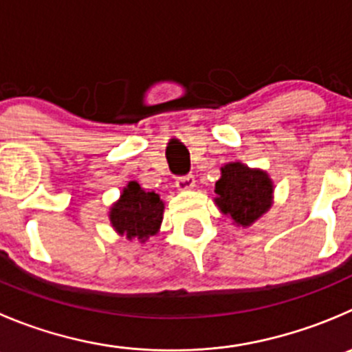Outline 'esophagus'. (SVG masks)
I'll list each match as a JSON object with an SVG mask.
<instances>
[{"label": "esophagus", "mask_w": 352, "mask_h": 352, "mask_svg": "<svg viewBox=\"0 0 352 352\" xmlns=\"http://www.w3.org/2000/svg\"><path fill=\"white\" fill-rule=\"evenodd\" d=\"M175 186L179 190H190V189H194V186H196V180H194L192 175L180 177V179H177Z\"/></svg>", "instance_id": "esophagus-1"}]
</instances>
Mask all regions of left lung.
<instances>
[{"instance_id": "8db88e82", "label": "left lung", "mask_w": 352, "mask_h": 352, "mask_svg": "<svg viewBox=\"0 0 352 352\" xmlns=\"http://www.w3.org/2000/svg\"><path fill=\"white\" fill-rule=\"evenodd\" d=\"M214 184V204L237 227L248 228L274 204V180L267 170L251 168L242 162H228Z\"/></svg>"}]
</instances>
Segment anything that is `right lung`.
Listing matches in <instances>:
<instances>
[{"instance_id": "right-lung-1", "label": "right lung", "mask_w": 352, "mask_h": 352, "mask_svg": "<svg viewBox=\"0 0 352 352\" xmlns=\"http://www.w3.org/2000/svg\"><path fill=\"white\" fill-rule=\"evenodd\" d=\"M165 203L155 190H146L135 180H131L122 189L120 197L115 201L108 211V218L120 237L129 241L138 239L146 242L160 232L163 221Z\"/></svg>"}]
</instances>
